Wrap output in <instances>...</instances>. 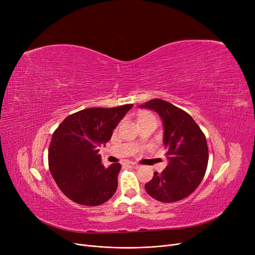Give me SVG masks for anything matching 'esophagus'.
Instances as JSON below:
<instances>
[{"label": "esophagus", "mask_w": 255, "mask_h": 255, "mask_svg": "<svg viewBox=\"0 0 255 255\" xmlns=\"http://www.w3.org/2000/svg\"><path fill=\"white\" fill-rule=\"evenodd\" d=\"M127 164V166H129V167H132V168H138V164H136L135 162H132V161H129V162H127L126 163Z\"/></svg>", "instance_id": "obj_1"}]
</instances>
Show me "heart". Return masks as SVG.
Returning a JSON list of instances; mask_svg holds the SVG:
<instances>
[{"instance_id": "obj_1", "label": "heart", "mask_w": 255, "mask_h": 255, "mask_svg": "<svg viewBox=\"0 0 255 255\" xmlns=\"http://www.w3.org/2000/svg\"><path fill=\"white\" fill-rule=\"evenodd\" d=\"M143 118H149V117H148V116H146V117H143ZM143 118H142V119H143Z\"/></svg>"}]
</instances>
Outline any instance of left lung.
I'll return each mask as SVG.
<instances>
[{"label": "left lung", "instance_id": "1", "mask_svg": "<svg viewBox=\"0 0 255 255\" xmlns=\"http://www.w3.org/2000/svg\"><path fill=\"white\" fill-rule=\"evenodd\" d=\"M139 109L156 112L161 118L168 161L162 172H154L144 185L145 191L159 202H178L190 195L204 179L209 160L206 136L191 116L167 101L153 99Z\"/></svg>", "mask_w": 255, "mask_h": 255}]
</instances>
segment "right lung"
Masks as SVG:
<instances>
[{
    "instance_id": "obj_1",
    "label": "right lung",
    "mask_w": 255,
    "mask_h": 255,
    "mask_svg": "<svg viewBox=\"0 0 255 255\" xmlns=\"http://www.w3.org/2000/svg\"><path fill=\"white\" fill-rule=\"evenodd\" d=\"M132 106L80 111L67 117L53 132L49 170L61 191L74 203L99 206L115 194L121 164L105 168L99 146L112 138L114 129Z\"/></svg>"
}]
</instances>
